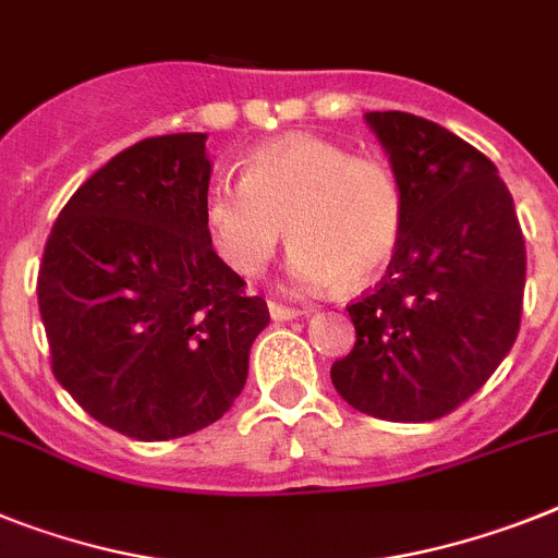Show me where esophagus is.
I'll return each mask as SVG.
<instances>
[{"label": "esophagus", "instance_id": "esophagus-1", "mask_svg": "<svg viewBox=\"0 0 558 558\" xmlns=\"http://www.w3.org/2000/svg\"><path fill=\"white\" fill-rule=\"evenodd\" d=\"M269 315L271 320L278 323H287V320H294V317H303L306 315V308H292V306H283V303H269Z\"/></svg>", "mask_w": 558, "mask_h": 558}]
</instances>
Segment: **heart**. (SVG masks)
I'll list each match as a JSON object with an SVG mask.
<instances>
[{
	"mask_svg": "<svg viewBox=\"0 0 558 558\" xmlns=\"http://www.w3.org/2000/svg\"><path fill=\"white\" fill-rule=\"evenodd\" d=\"M204 223L215 252L238 275L264 271L287 232L294 243L289 278L298 287L340 280L360 289L400 246L405 195L383 158L354 156L317 135H287L252 149L238 184H209Z\"/></svg>",
	"mask_w": 558,
	"mask_h": 558,
	"instance_id": "obj_1",
	"label": "heart"
}]
</instances>
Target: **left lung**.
Instances as JSON below:
<instances>
[{"label": "left lung", "mask_w": 558, "mask_h": 558, "mask_svg": "<svg viewBox=\"0 0 558 558\" xmlns=\"http://www.w3.org/2000/svg\"><path fill=\"white\" fill-rule=\"evenodd\" d=\"M405 195L388 271L349 303L357 340L331 383L351 409L430 423L460 409L519 335L525 238L494 161L411 112H366Z\"/></svg>", "instance_id": "obj_1"}]
</instances>
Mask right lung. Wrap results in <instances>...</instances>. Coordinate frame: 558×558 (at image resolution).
<instances>
[{
    "label": "right lung",
    "instance_id": "1",
    "mask_svg": "<svg viewBox=\"0 0 558 558\" xmlns=\"http://www.w3.org/2000/svg\"><path fill=\"white\" fill-rule=\"evenodd\" d=\"M204 142L144 138L93 172L56 218L36 280L56 380L144 442L221 420L269 323L264 298L213 250Z\"/></svg>",
    "mask_w": 558,
    "mask_h": 558
}]
</instances>
